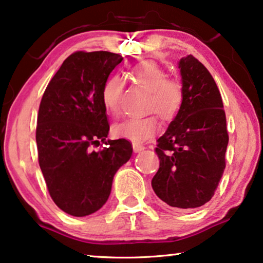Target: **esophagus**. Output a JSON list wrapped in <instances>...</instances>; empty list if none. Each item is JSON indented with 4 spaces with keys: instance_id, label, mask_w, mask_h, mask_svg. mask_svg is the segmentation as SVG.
I'll return each mask as SVG.
<instances>
[{
    "instance_id": "obj_1",
    "label": "esophagus",
    "mask_w": 263,
    "mask_h": 263,
    "mask_svg": "<svg viewBox=\"0 0 263 263\" xmlns=\"http://www.w3.org/2000/svg\"><path fill=\"white\" fill-rule=\"evenodd\" d=\"M133 149H134L135 153H139V152H142V151L145 149V147L140 145V143H133Z\"/></svg>"
}]
</instances>
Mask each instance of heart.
<instances>
[{"label":"heart","mask_w":263,"mask_h":263,"mask_svg":"<svg viewBox=\"0 0 263 263\" xmlns=\"http://www.w3.org/2000/svg\"><path fill=\"white\" fill-rule=\"evenodd\" d=\"M132 75L135 81L149 92L148 111H156L165 121L174 118L183 103V87L181 82L167 79L163 68L153 61H142L133 67ZM123 81L120 75H111L104 82L102 100L107 112H121V98ZM159 123L154 116L142 118H127L114 124L112 134L116 138L127 139L134 142L145 141L156 134Z\"/></svg>","instance_id":"1"}]
</instances>
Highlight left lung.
Instances as JSON below:
<instances>
[{
	"instance_id": "1",
	"label": "left lung",
	"mask_w": 263,
	"mask_h": 263,
	"mask_svg": "<svg viewBox=\"0 0 263 263\" xmlns=\"http://www.w3.org/2000/svg\"><path fill=\"white\" fill-rule=\"evenodd\" d=\"M183 103L156 152L159 170L152 188L168 206L189 210L214 195L225 170L229 143L222 99L207 68L192 55L178 62Z\"/></svg>"
}]
</instances>
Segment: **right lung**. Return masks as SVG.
Returning a JSON list of instances; mask_svg holds the SVG:
<instances>
[{
  "mask_svg": "<svg viewBox=\"0 0 263 263\" xmlns=\"http://www.w3.org/2000/svg\"><path fill=\"white\" fill-rule=\"evenodd\" d=\"M123 57L109 51H77L49 82L39 105L35 141L49 194L66 213L86 217L109 199L114 176L130 159L125 139L107 140L102 88ZM99 141L108 146L93 151Z\"/></svg>",
  "mask_w": 263,
  "mask_h": 263,
  "instance_id": "obj_1",
  "label": "right lung"
}]
</instances>
